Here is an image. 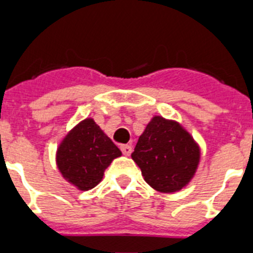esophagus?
Returning <instances> with one entry per match:
<instances>
[{
    "mask_svg": "<svg viewBox=\"0 0 253 253\" xmlns=\"http://www.w3.org/2000/svg\"><path fill=\"white\" fill-rule=\"evenodd\" d=\"M120 149H122L123 154H125V156H130L131 146H129V144H123V146L120 147Z\"/></svg>",
    "mask_w": 253,
    "mask_h": 253,
    "instance_id": "34e87169",
    "label": "esophagus"
}]
</instances>
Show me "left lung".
<instances>
[{
    "label": "left lung",
    "mask_w": 253,
    "mask_h": 253,
    "mask_svg": "<svg viewBox=\"0 0 253 253\" xmlns=\"http://www.w3.org/2000/svg\"><path fill=\"white\" fill-rule=\"evenodd\" d=\"M131 158L149 186L160 193H176L195 175L200 148L180 123L153 116L138 139Z\"/></svg>",
    "instance_id": "left-lung-1"
}]
</instances>
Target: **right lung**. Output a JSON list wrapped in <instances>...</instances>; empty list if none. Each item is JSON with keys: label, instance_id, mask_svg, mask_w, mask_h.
I'll return each mask as SVG.
<instances>
[{"label": "right lung", "instance_id": "add662e5", "mask_svg": "<svg viewBox=\"0 0 253 253\" xmlns=\"http://www.w3.org/2000/svg\"><path fill=\"white\" fill-rule=\"evenodd\" d=\"M122 152L87 118L68 131L57 149V166L69 184L81 191L91 190L102 180L104 172Z\"/></svg>", "mask_w": 253, "mask_h": 253}]
</instances>
